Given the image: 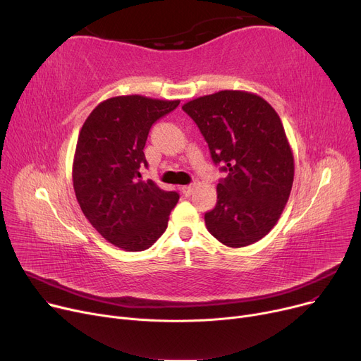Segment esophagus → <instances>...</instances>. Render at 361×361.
Here are the masks:
<instances>
[{
    "instance_id": "esophagus-1",
    "label": "esophagus",
    "mask_w": 361,
    "mask_h": 361,
    "mask_svg": "<svg viewBox=\"0 0 361 361\" xmlns=\"http://www.w3.org/2000/svg\"><path fill=\"white\" fill-rule=\"evenodd\" d=\"M193 190H195V185H193V184H190V185H183V187H181V192H183L184 196H192Z\"/></svg>"
}]
</instances>
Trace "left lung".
<instances>
[{"mask_svg":"<svg viewBox=\"0 0 361 361\" xmlns=\"http://www.w3.org/2000/svg\"><path fill=\"white\" fill-rule=\"evenodd\" d=\"M228 176L218 202L204 214L206 228L228 247L267 235L286 207L294 181V157L276 111L259 94L221 90L183 105Z\"/></svg>","mask_w":361,"mask_h":361,"instance_id":"obj_1","label":"left lung"}]
</instances>
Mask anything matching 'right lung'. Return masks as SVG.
<instances>
[{
	"label": "right lung",
	"mask_w": 361,
	"mask_h": 361,
	"mask_svg": "<svg viewBox=\"0 0 361 361\" xmlns=\"http://www.w3.org/2000/svg\"><path fill=\"white\" fill-rule=\"evenodd\" d=\"M180 101L126 94L101 102L75 145L73 187L80 209L106 241L126 252L149 249L166 230L180 196L140 180L143 147L157 120Z\"/></svg>",
	"instance_id": "add662e5"
}]
</instances>
